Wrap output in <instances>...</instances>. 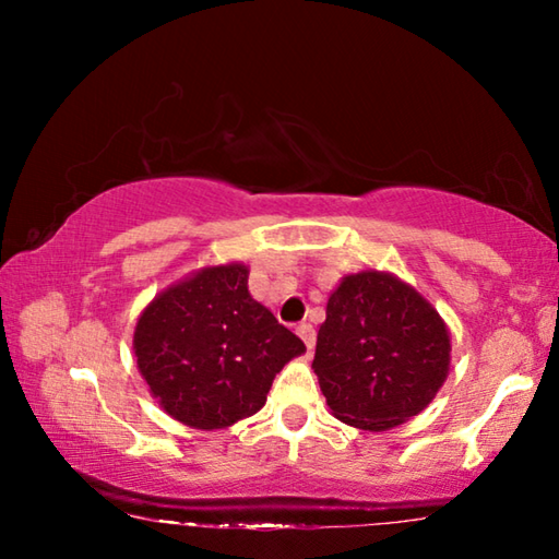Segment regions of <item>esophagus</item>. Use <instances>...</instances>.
I'll return each instance as SVG.
<instances>
[{"instance_id":"obj_1","label":"esophagus","mask_w":559,"mask_h":559,"mask_svg":"<svg viewBox=\"0 0 559 559\" xmlns=\"http://www.w3.org/2000/svg\"><path fill=\"white\" fill-rule=\"evenodd\" d=\"M296 333L300 335V340H302V343H306L308 349L316 347V328H313V325H310V323H300V325L296 328Z\"/></svg>"}]
</instances>
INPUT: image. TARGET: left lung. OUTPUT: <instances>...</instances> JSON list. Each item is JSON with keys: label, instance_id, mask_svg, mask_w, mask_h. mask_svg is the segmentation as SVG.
Wrapping results in <instances>:
<instances>
[{"label": "left lung", "instance_id": "obj_1", "mask_svg": "<svg viewBox=\"0 0 559 559\" xmlns=\"http://www.w3.org/2000/svg\"><path fill=\"white\" fill-rule=\"evenodd\" d=\"M441 316L392 273L345 276L330 293L313 370L340 421L386 431L427 409L449 374Z\"/></svg>", "mask_w": 559, "mask_h": 559}]
</instances>
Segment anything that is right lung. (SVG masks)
<instances>
[{"label":"right lung","mask_w":559,"mask_h":559,"mask_svg":"<svg viewBox=\"0 0 559 559\" xmlns=\"http://www.w3.org/2000/svg\"><path fill=\"white\" fill-rule=\"evenodd\" d=\"M132 349L159 406L192 429H224L257 414L283 365L306 345L249 293V269L192 273L138 318Z\"/></svg>","instance_id":"1"}]
</instances>
